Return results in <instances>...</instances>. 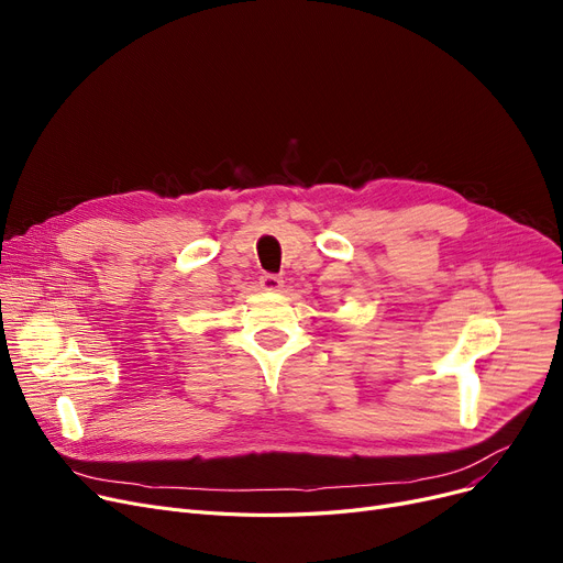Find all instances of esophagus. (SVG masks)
<instances>
[{"mask_svg":"<svg viewBox=\"0 0 563 563\" xmlns=\"http://www.w3.org/2000/svg\"><path fill=\"white\" fill-rule=\"evenodd\" d=\"M260 287L266 291H280L283 287V278L276 274H262L260 276Z\"/></svg>","mask_w":563,"mask_h":563,"instance_id":"esophagus-1","label":"esophagus"}]
</instances>
